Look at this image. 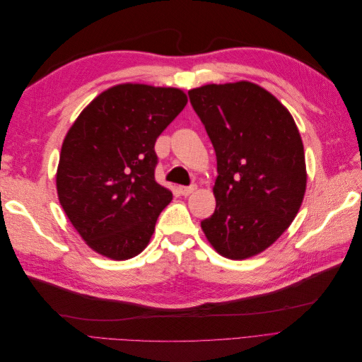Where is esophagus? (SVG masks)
I'll list each match as a JSON object with an SVG mask.
<instances>
[{
	"instance_id": "esophagus-1",
	"label": "esophagus",
	"mask_w": 362,
	"mask_h": 362,
	"mask_svg": "<svg viewBox=\"0 0 362 362\" xmlns=\"http://www.w3.org/2000/svg\"><path fill=\"white\" fill-rule=\"evenodd\" d=\"M196 190V185H190V187H178V192L182 194V196H189V194H192L193 192Z\"/></svg>"
}]
</instances>
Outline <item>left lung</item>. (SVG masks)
<instances>
[{
	"instance_id": "1",
	"label": "left lung",
	"mask_w": 362,
	"mask_h": 362,
	"mask_svg": "<svg viewBox=\"0 0 362 362\" xmlns=\"http://www.w3.org/2000/svg\"><path fill=\"white\" fill-rule=\"evenodd\" d=\"M217 158L216 210L201 222L217 254L246 259L270 247L306 190L302 137L288 108L246 80L189 90Z\"/></svg>"
}]
</instances>
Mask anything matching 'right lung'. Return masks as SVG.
<instances>
[{"mask_svg": "<svg viewBox=\"0 0 362 362\" xmlns=\"http://www.w3.org/2000/svg\"><path fill=\"white\" fill-rule=\"evenodd\" d=\"M187 104L177 87L122 83L92 100L64 136L56 173L59 202L96 254L139 255L172 192L154 177L157 137Z\"/></svg>", "mask_w": 362, "mask_h": 362, "instance_id": "1", "label": "right lung"}]
</instances>
